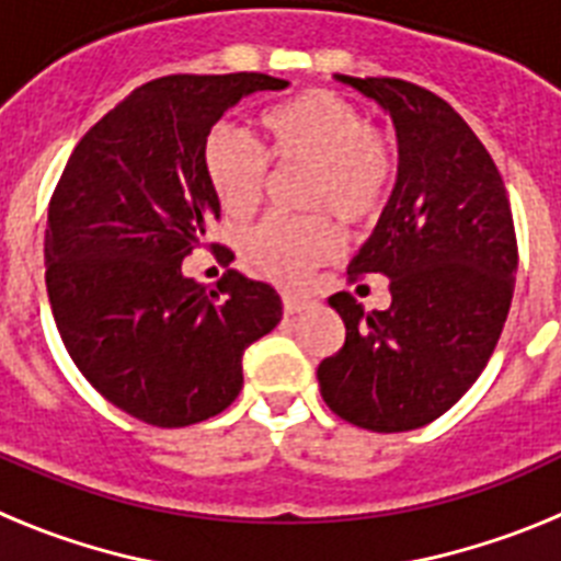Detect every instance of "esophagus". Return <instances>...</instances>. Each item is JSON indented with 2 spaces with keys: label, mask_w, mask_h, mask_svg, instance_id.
Segmentation results:
<instances>
[{
  "label": "esophagus",
  "mask_w": 561,
  "mask_h": 561,
  "mask_svg": "<svg viewBox=\"0 0 561 561\" xmlns=\"http://www.w3.org/2000/svg\"><path fill=\"white\" fill-rule=\"evenodd\" d=\"M280 300H284V314H286V317L300 314V311L306 309V304H309V300H306V297H300V295H289V291H284V297H280Z\"/></svg>",
  "instance_id": "34e87169"
}]
</instances>
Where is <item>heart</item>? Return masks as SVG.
I'll use <instances>...</instances> for the list:
<instances>
[{"label":"heart","mask_w":561,"mask_h":561,"mask_svg":"<svg viewBox=\"0 0 561 561\" xmlns=\"http://www.w3.org/2000/svg\"><path fill=\"white\" fill-rule=\"evenodd\" d=\"M261 126L266 151L236 128H213L202 146V168L230 216H247L264 199L270 160L311 168L306 207L317 216H266L241 238L252 270L280 284H297L342 250L340 225L323 213H334L351 227H368L388 210L399 157L388 134L370 126L356 103L331 89H309L277 103L261 117Z\"/></svg>","instance_id":"1"}]
</instances>
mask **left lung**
I'll list each match as a JSON object with an SVG mask.
<instances>
[{
	"label": "left lung",
	"instance_id": "obj_1",
	"mask_svg": "<svg viewBox=\"0 0 561 561\" xmlns=\"http://www.w3.org/2000/svg\"><path fill=\"white\" fill-rule=\"evenodd\" d=\"M390 112L399 180L348 280L390 277V309L365 311L351 291L329 304L345 345L317 381L340 419L408 433L447 413L485 368L508 317L517 232L503 176L444 98L401 78L340 76Z\"/></svg>",
	"mask_w": 561,
	"mask_h": 561
}]
</instances>
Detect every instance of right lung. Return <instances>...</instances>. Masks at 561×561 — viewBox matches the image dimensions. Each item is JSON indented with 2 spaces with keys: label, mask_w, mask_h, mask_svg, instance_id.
<instances>
[{
  "label": "right lung",
  "mask_w": 561,
  "mask_h": 561,
  "mask_svg": "<svg viewBox=\"0 0 561 561\" xmlns=\"http://www.w3.org/2000/svg\"><path fill=\"white\" fill-rule=\"evenodd\" d=\"M286 87L264 72L142 83L83 134L53 191L44 257L64 348L103 399L151 427L230 408L244 351L280 323L270 284L227 270L207 291L182 261L221 216L202 168L207 134L244 95Z\"/></svg>",
  "instance_id": "obj_1"
}]
</instances>
